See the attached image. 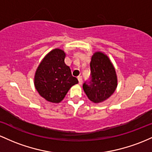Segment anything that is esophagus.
Here are the masks:
<instances>
[{"instance_id": "obj_1", "label": "esophagus", "mask_w": 152, "mask_h": 152, "mask_svg": "<svg viewBox=\"0 0 152 152\" xmlns=\"http://www.w3.org/2000/svg\"><path fill=\"white\" fill-rule=\"evenodd\" d=\"M77 79L78 81H79V84L81 85L83 83V77H82V76H78Z\"/></svg>"}]
</instances>
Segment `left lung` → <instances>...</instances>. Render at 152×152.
<instances>
[{
    "label": "left lung",
    "instance_id": "1",
    "mask_svg": "<svg viewBox=\"0 0 152 152\" xmlns=\"http://www.w3.org/2000/svg\"><path fill=\"white\" fill-rule=\"evenodd\" d=\"M90 66V80L83 83V90L91 101L100 103L115 91L117 87L116 74L109 58L101 52L93 54Z\"/></svg>",
    "mask_w": 152,
    "mask_h": 152
}]
</instances>
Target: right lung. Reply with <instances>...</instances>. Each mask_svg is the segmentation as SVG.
<instances>
[{"label": "right lung", "mask_w": 152, "mask_h": 152, "mask_svg": "<svg viewBox=\"0 0 152 152\" xmlns=\"http://www.w3.org/2000/svg\"><path fill=\"white\" fill-rule=\"evenodd\" d=\"M64 51L55 49L44 58L36 72L34 85L39 95L47 101L59 103L68 90L78 83L64 63Z\"/></svg>", "instance_id": "right-lung-1"}]
</instances>
